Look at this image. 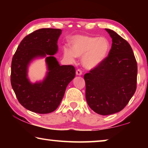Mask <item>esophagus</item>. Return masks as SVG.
I'll list each match as a JSON object with an SVG mask.
<instances>
[{
	"instance_id": "obj_1",
	"label": "esophagus",
	"mask_w": 148,
	"mask_h": 148,
	"mask_svg": "<svg viewBox=\"0 0 148 148\" xmlns=\"http://www.w3.org/2000/svg\"><path fill=\"white\" fill-rule=\"evenodd\" d=\"M76 73L77 76H81L82 74V71L80 69H77L76 72Z\"/></svg>"
}]
</instances>
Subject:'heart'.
Segmentation results:
<instances>
[{
	"label": "heart",
	"instance_id": "heart-1",
	"mask_svg": "<svg viewBox=\"0 0 148 148\" xmlns=\"http://www.w3.org/2000/svg\"><path fill=\"white\" fill-rule=\"evenodd\" d=\"M71 49L64 47V55L71 60L82 57V64L87 69L98 66L106 58L110 49V42L105 37L74 36L71 42Z\"/></svg>",
	"mask_w": 148,
	"mask_h": 148
}]
</instances>
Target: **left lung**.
<instances>
[{
	"instance_id": "left-lung-1",
	"label": "left lung",
	"mask_w": 148,
	"mask_h": 148,
	"mask_svg": "<svg viewBox=\"0 0 148 148\" xmlns=\"http://www.w3.org/2000/svg\"><path fill=\"white\" fill-rule=\"evenodd\" d=\"M105 30L112 38L108 56L84 75L87 104L102 116L117 113L126 106L136 91L138 71L130 44L115 31Z\"/></svg>"
}]
</instances>
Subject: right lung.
Wrapping results in <instances>:
<instances>
[{"label": "right lung", "mask_w": 148, "mask_h": 148, "mask_svg": "<svg viewBox=\"0 0 148 148\" xmlns=\"http://www.w3.org/2000/svg\"><path fill=\"white\" fill-rule=\"evenodd\" d=\"M58 29H40L27 35L17 47L12 58L11 84L20 104L38 114H48L59 106L67 86L76 75L72 65L59 64L53 55L58 50ZM46 58L48 72L42 82L32 84L27 77L28 64L38 57Z\"/></svg>", "instance_id": "obj_1"}]
</instances>
